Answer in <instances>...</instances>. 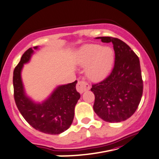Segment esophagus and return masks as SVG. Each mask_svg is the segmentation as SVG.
Wrapping results in <instances>:
<instances>
[{
    "mask_svg": "<svg viewBox=\"0 0 159 159\" xmlns=\"http://www.w3.org/2000/svg\"><path fill=\"white\" fill-rule=\"evenodd\" d=\"M90 88V85L86 82L84 80H81V81H78L76 85V89L79 93H83L86 90H88Z\"/></svg>",
    "mask_w": 159,
    "mask_h": 159,
    "instance_id": "obj_1",
    "label": "esophagus"
}]
</instances>
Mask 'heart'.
<instances>
[{
    "instance_id": "heart-1",
    "label": "heart",
    "mask_w": 159,
    "mask_h": 159,
    "mask_svg": "<svg viewBox=\"0 0 159 159\" xmlns=\"http://www.w3.org/2000/svg\"><path fill=\"white\" fill-rule=\"evenodd\" d=\"M114 53L109 47L98 44H87L82 47L77 55V62L81 66H87V77L92 81H99L110 71L113 62Z\"/></svg>"
}]
</instances>
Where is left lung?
<instances>
[{
    "mask_svg": "<svg viewBox=\"0 0 159 159\" xmlns=\"http://www.w3.org/2000/svg\"><path fill=\"white\" fill-rule=\"evenodd\" d=\"M104 43L112 42L115 64L108 77L93 84L95 95L93 110L105 121L121 122L131 117L137 110L143 93L139 57L121 40L112 37H98Z\"/></svg>",
    "mask_w": 159,
    "mask_h": 159,
    "instance_id": "1",
    "label": "left lung"
}]
</instances>
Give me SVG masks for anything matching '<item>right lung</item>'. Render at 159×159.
Wrapping results in <instances>:
<instances>
[{"label":"right lung","instance_id":"right-lung-1","mask_svg":"<svg viewBox=\"0 0 159 159\" xmlns=\"http://www.w3.org/2000/svg\"><path fill=\"white\" fill-rule=\"evenodd\" d=\"M33 52L32 48L25 52L13 72L15 104L24 119L35 129L47 134H60L69 129L73 121L75 107L81 97L75 89L77 81L59 86L41 104L34 102L25 94L20 75L24 64L30 61Z\"/></svg>","mask_w":159,"mask_h":159}]
</instances>
